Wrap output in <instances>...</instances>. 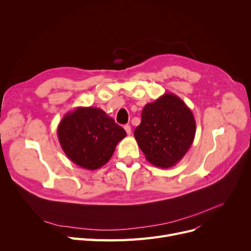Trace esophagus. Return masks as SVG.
Instances as JSON below:
<instances>
[{
    "instance_id": "34e87169",
    "label": "esophagus",
    "mask_w": 251,
    "mask_h": 251,
    "mask_svg": "<svg viewBox=\"0 0 251 251\" xmlns=\"http://www.w3.org/2000/svg\"><path fill=\"white\" fill-rule=\"evenodd\" d=\"M124 129H125L126 133H127L128 135H130V134H131V127H130L129 125H125V126H124Z\"/></svg>"
}]
</instances>
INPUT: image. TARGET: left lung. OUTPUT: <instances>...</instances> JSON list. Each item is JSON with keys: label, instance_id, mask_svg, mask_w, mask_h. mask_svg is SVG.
Here are the masks:
<instances>
[{"label": "left lung", "instance_id": "1", "mask_svg": "<svg viewBox=\"0 0 251 251\" xmlns=\"http://www.w3.org/2000/svg\"><path fill=\"white\" fill-rule=\"evenodd\" d=\"M195 131V119L187 104L178 96L167 92L144 105L134 137L151 165L167 169L186 154Z\"/></svg>", "mask_w": 251, "mask_h": 251}]
</instances>
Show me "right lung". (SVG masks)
<instances>
[{"instance_id": "1", "label": "right lung", "mask_w": 251, "mask_h": 251, "mask_svg": "<svg viewBox=\"0 0 251 251\" xmlns=\"http://www.w3.org/2000/svg\"><path fill=\"white\" fill-rule=\"evenodd\" d=\"M59 142L68 159L86 170H98L112 157L127 134L101 109L77 107L58 125Z\"/></svg>"}]
</instances>
